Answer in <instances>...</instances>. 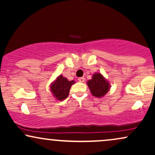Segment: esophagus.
Masks as SVG:
<instances>
[{
  "label": "esophagus",
  "instance_id": "34e87169",
  "mask_svg": "<svg viewBox=\"0 0 155 155\" xmlns=\"http://www.w3.org/2000/svg\"><path fill=\"white\" fill-rule=\"evenodd\" d=\"M78 81H79V82H84V81H85V78L84 77H79V79H78Z\"/></svg>",
  "mask_w": 155,
  "mask_h": 155
}]
</instances>
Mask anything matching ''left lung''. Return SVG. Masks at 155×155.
Instances as JSON below:
<instances>
[{"label": "left lung", "mask_w": 155, "mask_h": 155, "mask_svg": "<svg viewBox=\"0 0 155 155\" xmlns=\"http://www.w3.org/2000/svg\"><path fill=\"white\" fill-rule=\"evenodd\" d=\"M87 85L92 95L97 97L106 95L109 90V84L101 74H94L92 79L88 81Z\"/></svg>", "instance_id": "1"}]
</instances>
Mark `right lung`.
<instances>
[{"label":"right lung","mask_w":155,"mask_h":155,"mask_svg":"<svg viewBox=\"0 0 155 155\" xmlns=\"http://www.w3.org/2000/svg\"><path fill=\"white\" fill-rule=\"evenodd\" d=\"M74 82H75L74 81H68L66 78L60 75L51 84V90L58 100H64L68 95L71 87L74 84Z\"/></svg>","instance_id":"obj_1"}]
</instances>
